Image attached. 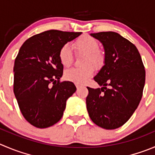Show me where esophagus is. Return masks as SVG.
Here are the masks:
<instances>
[{
	"label": "esophagus",
	"instance_id": "34e87169",
	"mask_svg": "<svg viewBox=\"0 0 155 155\" xmlns=\"http://www.w3.org/2000/svg\"><path fill=\"white\" fill-rule=\"evenodd\" d=\"M75 85H76V87L78 88V89L79 87H81V85L79 84H75Z\"/></svg>",
	"mask_w": 155,
	"mask_h": 155
}]
</instances>
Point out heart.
<instances>
[{"mask_svg": "<svg viewBox=\"0 0 155 155\" xmlns=\"http://www.w3.org/2000/svg\"><path fill=\"white\" fill-rule=\"evenodd\" d=\"M74 47L78 53L85 54L83 64L85 67L73 68L68 69L64 73V77L68 81L76 84H83L90 78L95 68L101 67L104 61L103 53L99 50V43L96 39L89 35H83L74 42ZM73 51L70 45L65 44L62 45L58 52V58L64 67H68L73 61Z\"/></svg>", "mask_w": 155, "mask_h": 155, "instance_id": "b5f03b06", "label": "heart"}]
</instances>
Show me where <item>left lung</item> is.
Listing matches in <instances>:
<instances>
[{
    "instance_id": "8db88e82",
    "label": "left lung",
    "mask_w": 155,
    "mask_h": 155,
    "mask_svg": "<svg viewBox=\"0 0 155 155\" xmlns=\"http://www.w3.org/2000/svg\"><path fill=\"white\" fill-rule=\"evenodd\" d=\"M102 43L104 65L94 78L101 87H87V110L100 127L115 129L127 122L138 107L145 71L134 44L115 32L91 33Z\"/></svg>"
}]
</instances>
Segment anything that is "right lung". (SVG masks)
Wrapping results in <instances>:
<instances>
[{"instance_id": "add662e5", "label": "right lung", "mask_w": 155, "mask_h": 155, "mask_svg": "<svg viewBox=\"0 0 155 155\" xmlns=\"http://www.w3.org/2000/svg\"><path fill=\"white\" fill-rule=\"evenodd\" d=\"M81 34L51 29L32 36L20 47L14 66V92L23 116L35 127L58 123L66 101L76 91L72 82H59L63 65L58 52Z\"/></svg>"}]
</instances>
